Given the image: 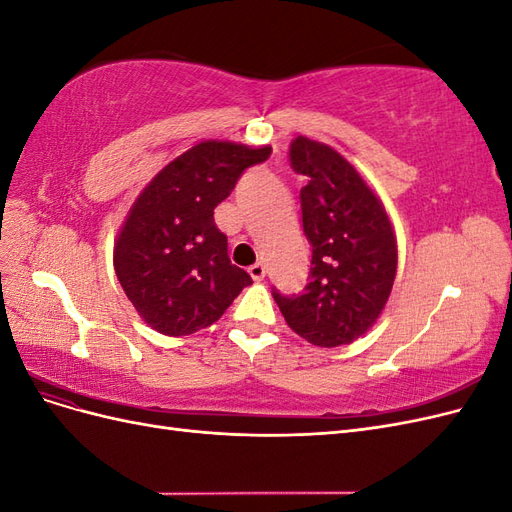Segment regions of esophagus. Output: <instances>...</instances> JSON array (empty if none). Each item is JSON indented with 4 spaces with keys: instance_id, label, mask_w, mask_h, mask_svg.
Returning a JSON list of instances; mask_svg holds the SVG:
<instances>
[{
    "instance_id": "obj_1",
    "label": "esophagus",
    "mask_w": 512,
    "mask_h": 512,
    "mask_svg": "<svg viewBox=\"0 0 512 512\" xmlns=\"http://www.w3.org/2000/svg\"><path fill=\"white\" fill-rule=\"evenodd\" d=\"M247 273L252 275V280H256V282H260L262 277L267 275V269H265V265H262V262H256V265H252L250 269H247Z\"/></svg>"
}]
</instances>
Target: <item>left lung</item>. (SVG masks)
Instances as JSON below:
<instances>
[{"label":"left lung","mask_w":512,"mask_h":512,"mask_svg":"<svg viewBox=\"0 0 512 512\" xmlns=\"http://www.w3.org/2000/svg\"><path fill=\"white\" fill-rule=\"evenodd\" d=\"M290 162L301 190L303 232L312 245L309 284L299 297L273 290L288 327L320 348L363 337L391 297L397 237L380 196L331 145L297 136Z\"/></svg>","instance_id":"1"}]
</instances>
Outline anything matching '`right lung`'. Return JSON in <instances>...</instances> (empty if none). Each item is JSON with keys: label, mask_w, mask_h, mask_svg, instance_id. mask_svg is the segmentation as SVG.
I'll use <instances>...</instances> for the list:
<instances>
[{"label": "right lung", "mask_w": 512, "mask_h": 512, "mask_svg": "<svg viewBox=\"0 0 512 512\" xmlns=\"http://www.w3.org/2000/svg\"><path fill=\"white\" fill-rule=\"evenodd\" d=\"M269 153V145L209 138L168 162L138 194L117 232L113 265L151 329L168 337L207 329L252 284L250 275L230 265L213 209L230 196L243 170Z\"/></svg>", "instance_id": "add662e5"}]
</instances>
